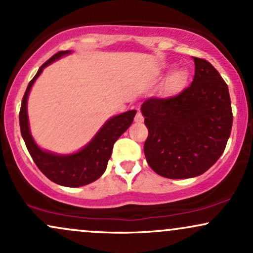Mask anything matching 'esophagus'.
I'll list each match as a JSON object with an SVG mask.
<instances>
[{"label": "esophagus", "mask_w": 253, "mask_h": 253, "mask_svg": "<svg viewBox=\"0 0 253 253\" xmlns=\"http://www.w3.org/2000/svg\"><path fill=\"white\" fill-rule=\"evenodd\" d=\"M134 121H135L136 124H143L144 123V117H143V114H141L140 112L136 113V115H135V118H134Z\"/></svg>", "instance_id": "1"}]
</instances>
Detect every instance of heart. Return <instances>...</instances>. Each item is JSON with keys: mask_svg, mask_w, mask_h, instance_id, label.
I'll return each instance as SVG.
<instances>
[{"mask_svg": "<svg viewBox=\"0 0 253 253\" xmlns=\"http://www.w3.org/2000/svg\"><path fill=\"white\" fill-rule=\"evenodd\" d=\"M187 72L182 70V69L171 72L170 76L167 78L164 83V94L168 95V96H172V95L181 92L185 86V84H187Z\"/></svg>", "mask_w": 253, "mask_h": 253, "instance_id": "1", "label": "heart"}]
</instances>
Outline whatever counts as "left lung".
<instances>
[{
    "mask_svg": "<svg viewBox=\"0 0 253 253\" xmlns=\"http://www.w3.org/2000/svg\"><path fill=\"white\" fill-rule=\"evenodd\" d=\"M191 85L170 98L141 104L149 136L144 152L151 169L171 179L205 173L225 151L233 115L228 86L207 60L193 58Z\"/></svg>",
    "mask_w": 253,
    "mask_h": 253,
    "instance_id": "left-lung-1",
    "label": "left lung"
}]
</instances>
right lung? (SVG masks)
I'll return each instance as SVG.
<instances>
[{
  "mask_svg": "<svg viewBox=\"0 0 253 253\" xmlns=\"http://www.w3.org/2000/svg\"><path fill=\"white\" fill-rule=\"evenodd\" d=\"M71 53L72 51L70 50L58 52L40 66L37 75L28 83L27 89H26L21 102L19 121L21 135L24 138L26 146L39 170L48 179L57 184L63 185V187L77 188L96 181L103 175L110 156H112L114 143L132 125L136 110H128V112L109 118L97 130L96 134L92 136L91 140L77 152L62 155V153L51 152L48 150H42L36 143L31 133L27 113L28 95H30L34 82L42 75L46 66Z\"/></svg>",
  "mask_w": 253,
  "mask_h": 253,
  "instance_id": "right-lung-1",
  "label": "right lung"
}]
</instances>
